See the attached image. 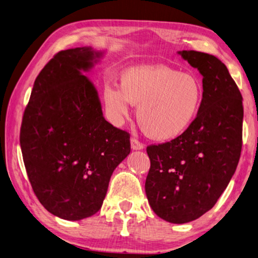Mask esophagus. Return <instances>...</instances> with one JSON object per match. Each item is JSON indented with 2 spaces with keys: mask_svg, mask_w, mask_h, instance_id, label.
<instances>
[{
  "mask_svg": "<svg viewBox=\"0 0 258 258\" xmlns=\"http://www.w3.org/2000/svg\"><path fill=\"white\" fill-rule=\"evenodd\" d=\"M131 148H132V150H135V151H137V150H142L144 148V145L141 142H139L137 139L132 138L131 139Z\"/></svg>",
  "mask_w": 258,
  "mask_h": 258,
  "instance_id": "34e87169",
  "label": "esophagus"
}]
</instances>
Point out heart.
I'll return each instance as SVG.
<instances>
[{
  "instance_id": "heart-1",
  "label": "heart",
  "mask_w": 258,
  "mask_h": 258,
  "mask_svg": "<svg viewBox=\"0 0 258 258\" xmlns=\"http://www.w3.org/2000/svg\"><path fill=\"white\" fill-rule=\"evenodd\" d=\"M102 99L114 124L128 116L131 105L139 106L142 130L157 141H171L186 133L200 115L204 88L191 73L166 65H138L120 74V88L106 84Z\"/></svg>"
}]
</instances>
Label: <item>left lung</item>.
Listing matches in <instances>:
<instances>
[{"instance_id":"1","label":"left lung","mask_w":258,"mask_h":258,"mask_svg":"<svg viewBox=\"0 0 258 258\" xmlns=\"http://www.w3.org/2000/svg\"><path fill=\"white\" fill-rule=\"evenodd\" d=\"M203 77L204 101L190 128L170 142L150 145L145 193L153 212L187 223L214 207L239 162L242 97L221 60L195 50L178 51Z\"/></svg>"}]
</instances>
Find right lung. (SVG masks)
<instances>
[{
  "label": "right lung",
  "mask_w": 258,
  "mask_h": 258,
  "mask_svg": "<svg viewBox=\"0 0 258 258\" xmlns=\"http://www.w3.org/2000/svg\"><path fill=\"white\" fill-rule=\"evenodd\" d=\"M105 51L62 50L37 77L22 118L20 147L35 194L60 219L100 210L114 170L131 152L130 134L102 115L89 72Z\"/></svg>",
  "instance_id": "add662e5"
}]
</instances>
